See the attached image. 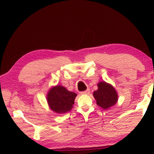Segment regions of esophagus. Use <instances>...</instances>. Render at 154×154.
Here are the masks:
<instances>
[{"instance_id":"esophagus-1","label":"esophagus","mask_w":154,"mask_h":154,"mask_svg":"<svg viewBox=\"0 0 154 154\" xmlns=\"http://www.w3.org/2000/svg\"><path fill=\"white\" fill-rule=\"evenodd\" d=\"M81 93H82V94H89L90 93V90L88 89L86 90L83 91V92H82Z\"/></svg>"}]
</instances>
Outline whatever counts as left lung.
Here are the masks:
<instances>
[{
	"mask_svg": "<svg viewBox=\"0 0 154 154\" xmlns=\"http://www.w3.org/2000/svg\"><path fill=\"white\" fill-rule=\"evenodd\" d=\"M98 89L93 93L96 104L104 109L113 106L118 101V94L113 87L105 82L98 83Z\"/></svg>",
	"mask_w": 154,
	"mask_h": 154,
	"instance_id": "1",
	"label": "left lung"
}]
</instances>
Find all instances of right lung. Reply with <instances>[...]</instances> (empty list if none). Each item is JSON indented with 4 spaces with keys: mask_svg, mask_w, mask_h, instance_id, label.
<instances>
[{
    "mask_svg": "<svg viewBox=\"0 0 154 154\" xmlns=\"http://www.w3.org/2000/svg\"><path fill=\"white\" fill-rule=\"evenodd\" d=\"M76 96L77 94L68 91L61 85H57L49 90L47 99L52 111L63 113L72 109Z\"/></svg>",
    "mask_w": 154,
    "mask_h": 154,
    "instance_id": "obj_1",
    "label": "right lung"
}]
</instances>
